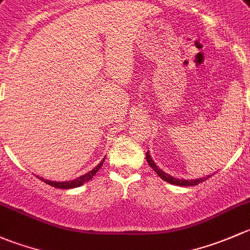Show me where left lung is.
Returning a JSON list of instances; mask_svg holds the SVG:
<instances>
[{
    "instance_id": "1",
    "label": "left lung",
    "mask_w": 250,
    "mask_h": 250,
    "mask_svg": "<svg viewBox=\"0 0 250 250\" xmlns=\"http://www.w3.org/2000/svg\"><path fill=\"white\" fill-rule=\"evenodd\" d=\"M146 161H148L149 166L151 167V168L154 169V171L156 172V174H158L159 177H160L161 179H164L165 182L167 183H171V184H174V185H179V187H192V185H197L199 183L201 182H205L206 179L209 178L210 176H207L206 178H199V179H189V181H187V179H177V178H173V177L168 176L167 173H165V172L161 171L160 168H159L158 166H156L155 163L153 161V159L150 158V155H149V151H146Z\"/></svg>"
}]
</instances>
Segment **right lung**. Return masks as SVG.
Returning <instances> with one entry per match:
<instances>
[{"label":"right lung","mask_w":250,"mask_h":250,"mask_svg":"<svg viewBox=\"0 0 250 250\" xmlns=\"http://www.w3.org/2000/svg\"><path fill=\"white\" fill-rule=\"evenodd\" d=\"M104 159H102L101 163L97 165V166L95 167L94 169H91V171L87 172V173L83 174V176H82V177H78V178L73 179V181H71V182H51V181H48V179L41 178V177H38V178H40L41 181L47 183V184L50 185V187L59 188V189H72V188L81 187V185H83L84 183L89 182L90 179H92V177H94L95 174L97 173V171H99V169L101 168V166H102V164H104Z\"/></svg>","instance_id":"obj_1"}]
</instances>
